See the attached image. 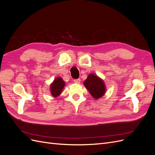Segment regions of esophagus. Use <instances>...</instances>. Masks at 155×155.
Wrapping results in <instances>:
<instances>
[{"mask_svg": "<svg viewBox=\"0 0 155 155\" xmlns=\"http://www.w3.org/2000/svg\"><path fill=\"white\" fill-rule=\"evenodd\" d=\"M80 81H81L80 79H74V82L75 83H78V84H79V83H80Z\"/></svg>", "mask_w": 155, "mask_h": 155, "instance_id": "esophagus-1", "label": "esophagus"}]
</instances>
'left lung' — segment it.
<instances>
[{
  "instance_id": "left-lung-1",
  "label": "left lung",
  "mask_w": 155,
  "mask_h": 155,
  "mask_svg": "<svg viewBox=\"0 0 155 155\" xmlns=\"http://www.w3.org/2000/svg\"><path fill=\"white\" fill-rule=\"evenodd\" d=\"M84 85L92 97L96 100L102 97L105 92L104 82L94 74H89L86 80L84 81Z\"/></svg>"
}]
</instances>
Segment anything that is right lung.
<instances>
[{
  "label": "right lung",
  "mask_w": 155,
  "mask_h": 155,
  "mask_svg": "<svg viewBox=\"0 0 155 155\" xmlns=\"http://www.w3.org/2000/svg\"><path fill=\"white\" fill-rule=\"evenodd\" d=\"M65 83L61 78H57L50 85L51 94L54 97H58L61 93Z\"/></svg>",
  "instance_id": "right-lung-1"
}]
</instances>
